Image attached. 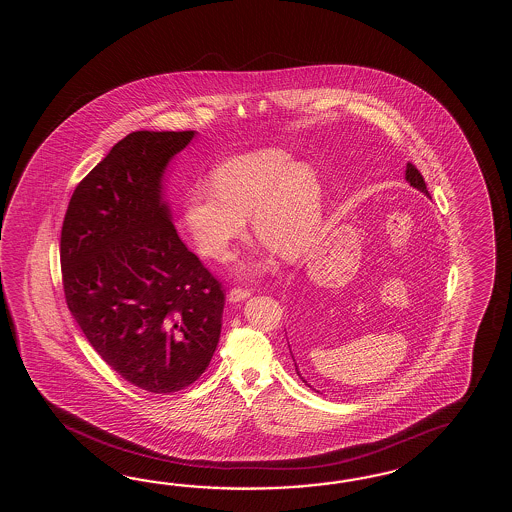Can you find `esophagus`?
<instances>
[{
	"mask_svg": "<svg viewBox=\"0 0 512 512\" xmlns=\"http://www.w3.org/2000/svg\"><path fill=\"white\" fill-rule=\"evenodd\" d=\"M252 294V289H243V287H234V289H230L229 300L230 302H240V300H245V298H249Z\"/></svg>",
	"mask_w": 512,
	"mask_h": 512,
	"instance_id": "esophagus-1",
	"label": "esophagus"
}]
</instances>
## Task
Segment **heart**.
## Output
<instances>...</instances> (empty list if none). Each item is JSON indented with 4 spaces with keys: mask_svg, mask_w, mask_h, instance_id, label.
<instances>
[{
    "mask_svg": "<svg viewBox=\"0 0 512 512\" xmlns=\"http://www.w3.org/2000/svg\"><path fill=\"white\" fill-rule=\"evenodd\" d=\"M247 216L254 234L283 258L302 256L322 219L318 174L309 164L294 163L282 148H261L219 164L212 186H196L186 196V227L212 260H229L245 236Z\"/></svg>",
    "mask_w": 512,
    "mask_h": 512,
    "instance_id": "heart-1",
    "label": "heart"
}]
</instances>
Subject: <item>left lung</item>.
Here are the masks:
<instances>
[{
    "mask_svg": "<svg viewBox=\"0 0 512 512\" xmlns=\"http://www.w3.org/2000/svg\"><path fill=\"white\" fill-rule=\"evenodd\" d=\"M406 181H408L410 185L415 186L417 190L425 192L426 196H430V192H428V188H426L425 179H423V174H421V172L417 170V166H415V164H406ZM307 315H313V309H311V311L307 309ZM291 357H293V353H291ZM293 362L294 370H296V373H298V377H300V379H302V381H304L305 384H307V381H305L304 377H302V373H300V370H298V364H296V360H294V357ZM307 386H309V384H307Z\"/></svg>",
    "mask_w": 512,
    "mask_h": 512,
    "instance_id": "left-lung-1",
    "label": "left lung"
}]
</instances>
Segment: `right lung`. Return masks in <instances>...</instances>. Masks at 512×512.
Wrapping results in <instances>:
<instances>
[{"label":"right lung","mask_w":512,"mask_h":512,"mask_svg":"<svg viewBox=\"0 0 512 512\" xmlns=\"http://www.w3.org/2000/svg\"><path fill=\"white\" fill-rule=\"evenodd\" d=\"M194 131H133L78 183L60 265L67 307L111 370L150 393L207 370L225 293L177 236L161 201L164 168Z\"/></svg>","instance_id":"add662e5"}]
</instances>
